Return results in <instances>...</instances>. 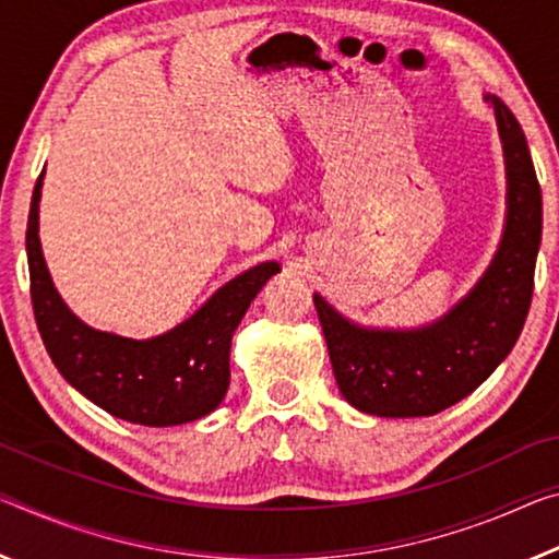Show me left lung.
I'll return each mask as SVG.
<instances>
[{"label":"left lung","mask_w":559,"mask_h":559,"mask_svg":"<svg viewBox=\"0 0 559 559\" xmlns=\"http://www.w3.org/2000/svg\"><path fill=\"white\" fill-rule=\"evenodd\" d=\"M487 99L508 164V224L498 255L467 298L420 331H368L313 296L335 383L362 413L420 418L445 411L492 376L525 325L543 238V193L518 119L498 96Z\"/></svg>","instance_id":"left-lung-1"}]
</instances>
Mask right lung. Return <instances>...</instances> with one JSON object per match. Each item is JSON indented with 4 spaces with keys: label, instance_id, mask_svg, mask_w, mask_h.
<instances>
[{
    "label": "right lung",
    "instance_id": "1",
    "mask_svg": "<svg viewBox=\"0 0 559 559\" xmlns=\"http://www.w3.org/2000/svg\"><path fill=\"white\" fill-rule=\"evenodd\" d=\"M41 176L26 221V261L34 318L59 373L109 415L148 428L191 423L216 411L231 378V335L263 283L281 271L278 263H261L226 283L201 311L158 338L131 341L94 331L64 306L44 263Z\"/></svg>",
    "mask_w": 559,
    "mask_h": 559
}]
</instances>
